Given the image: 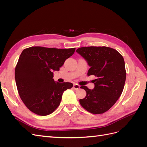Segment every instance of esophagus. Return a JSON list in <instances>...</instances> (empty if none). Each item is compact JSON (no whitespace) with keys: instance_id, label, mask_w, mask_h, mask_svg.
Returning <instances> with one entry per match:
<instances>
[{"instance_id":"34e87169","label":"esophagus","mask_w":147,"mask_h":147,"mask_svg":"<svg viewBox=\"0 0 147 147\" xmlns=\"http://www.w3.org/2000/svg\"><path fill=\"white\" fill-rule=\"evenodd\" d=\"M73 87H74V88L75 89V90H78V89L80 88V86L79 84H78L77 83H74Z\"/></svg>"}]
</instances>
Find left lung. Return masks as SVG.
Instances as JSON below:
<instances>
[{"label":"left lung","mask_w":147,"mask_h":147,"mask_svg":"<svg viewBox=\"0 0 147 147\" xmlns=\"http://www.w3.org/2000/svg\"><path fill=\"white\" fill-rule=\"evenodd\" d=\"M76 51L90 66L88 76L96 77L93 90L81 86L86 96L80 99V104L91 113H104L116 103L123 92L126 77L123 57L116 50L107 47H81Z\"/></svg>","instance_id":"left-lung-1"}]
</instances>
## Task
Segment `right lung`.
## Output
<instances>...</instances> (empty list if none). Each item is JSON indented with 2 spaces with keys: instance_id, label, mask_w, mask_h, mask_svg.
I'll return each instance as SVG.
<instances>
[{
  "instance_id": "right-lung-1",
  "label": "right lung",
  "mask_w": 147,
  "mask_h": 147,
  "mask_svg": "<svg viewBox=\"0 0 147 147\" xmlns=\"http://www.w3.org/2000/svg\"><path fill=\"white\" fill-rule=\"evenodd\" d=\"M75 50V48L31 47L22 51L15 77L20 98L31 112L46 116L58 107L64 91L73 84L55 82L53 72L58 71Z\"/></svg>"
}]
</instances>
